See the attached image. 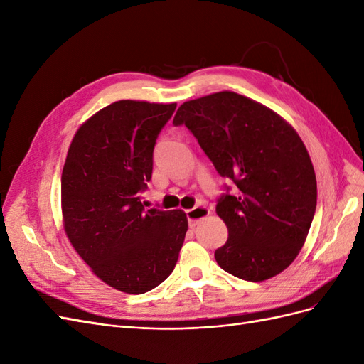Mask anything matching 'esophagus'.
Here are the masks:
<instances>
[{"instance_id":"1","label":"esophagus","mask_w":364,"mask_h":364,"mask_svg":"<svg viewBox=\"0 0 364 364\" xmlns=\"http://www.w3.org/2000/svg\"><path fill=\"white\" fill-rule=\"evenodd\" d=\"M208 214H209V209L206 206H196V208L188 209V211H186V218H188L190 226L194 228Z\"/></svg>"}]
</instances>
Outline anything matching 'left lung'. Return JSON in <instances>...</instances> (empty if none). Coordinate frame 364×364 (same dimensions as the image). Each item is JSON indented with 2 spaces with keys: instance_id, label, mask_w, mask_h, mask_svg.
Masks as SVG:
<instances>
[{
  "instance_id": "left-lung-1",
  "label": "left lung",
  "mask_w": 364,
  "mask_h": 364,
  "mask_svg": "<svg viewBox=\"0 0 364 364\" xmlns=\"http://www.w3.org/2000/svg\"><path fill=\"white\" fill-rule=\"evenodd\" d=\"M185 126L217 173L238 188L218 197L228 241L214 253L234 277L259 282L287 269L302 249L317 203L310 155L296 130L269 107L230 91L185 102Z\"/></svg>"
}]
</instances>
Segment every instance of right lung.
I'll return each mask as SVG.
<instances>
[{
	"instance_id": "add662e5",
	"label": "right lung",
	"mask_w": 364,
	"mask_h": 364,
	"mask_svg": "<svg viewBox=\"0 0 364 364\" xmlns=\"http://www.w3.org/2000/svg\"><path fill=\"white\" fill-rule=\"evenodd\" d=\"M176 103L119 100L77 130L62 171L63 225L71 245L111 287L142 294L170 277L188 222L181 209H147L141 193L153 150Z\"/></svg>"
}]
</instances>
